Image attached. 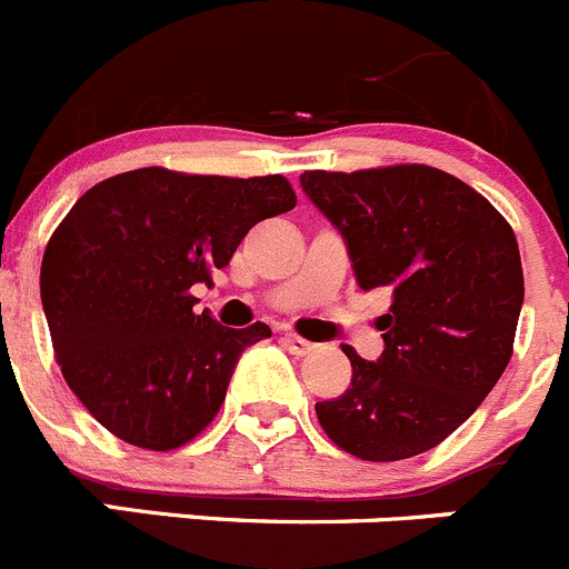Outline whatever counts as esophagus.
I'll use <instances>...</instances> for the list:
<instances>
[{"label":"esophagus","mask_w":569,"mask_h":569,"mask_svg":"<svg viewBox=\"0 0 569 569\" xmlns=\"http://www.w3.org/2000/svg\"><path fill=\"white\" fill-rule=\"evenodd\" d=\"M283 345H286V350H289V353H295V357H309V353H315V350H317L315 342L295 337V333H286Z\"/></svg>","instance_id":"obj_1"}]
</instances>
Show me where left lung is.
I'll use <instances>...</instances> for the list:
<instances>
[{"label": "left lung", "mask_w": 569, "mask_h": 569, "mask_svg": "<svg viewBox=\"0 0 569 569\" xmlns=\"http://www.w3.org/2000/svg\"><path fill=\"white\" fill-rule=\"evenodd\" d=\"M300 184L345 238L357 283L392 291L381 357L368 362L342 348L353 379L317 405V418L362 460L427 452L511 362L525 300L517 236L491 201L429 164L306 171Z\"/></svg>", "instance_id": "left-lung-1"}]
</instances>
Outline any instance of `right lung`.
<instances>
[{"instance_id":"obj_1","label":"right lung","mask_w":569,"mask_h":569,"mask_svg":"<svg viewBox=\"0 0 569 569\" xmlns=\"http://www.w3.org/2000/svg\"><path fill=\"white\" fill-rule=\"evenodd\" d=\"M295 204L278 173L140 168L67 212L41 260V306L69 390L111 435L168 452L216 418L241 353L272 331L196 315L190 289L210 286L258 221Z\"/></svg>"}]
</instances>
